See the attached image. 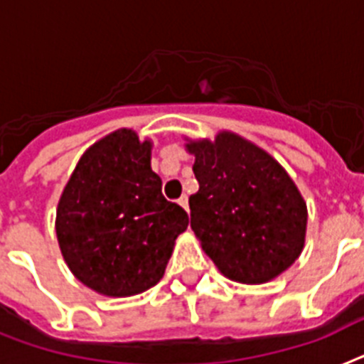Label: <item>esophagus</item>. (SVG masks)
Returning a JSON list of instances; mask_svg holds the SVG:
<instances>
[{
    "label": "esophagus",
    "mask_w": 364,
    "mask_h": 364,
    "mask_svg": "<svg viewBox=\"0 0 364 364\" xmlns=\"http://www.w3.org/2000/svg\"><path fill=\"white\" fill-rule=\"evenodd\" d=\"M178 204L180 206H182V208L186 210V212H189V204H188V197H186V195H182V197H180L178 199Z\"/></svg>",
    "instance_id": "34e87169"
}]
</instances>
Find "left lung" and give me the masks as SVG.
I'll return each instance as SVG.
<instances>
[{"mask_svg": "<svg viewBox=\"0 0 364 364\" xmlns=\"http://www.w3.org/2000/svg\"><path fill=\"white\" fill-rule=\"evenodd\" d=\"M199 191L189 197L191 229L230 281L264 284L296 262L307 234V203L269 152L234 132L189 139Z\"/></svg>", "mask_w": 364, "mask_h": 364, "instance_id": "1", "label": "left lung"}]
</instances>
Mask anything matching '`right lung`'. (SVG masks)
Segmentation results:
<instances>
[{"label":"right lung","instance_id":"right-lung-1","mask_svg":"<svg viewBox=\"0 0 364 364\" xmlns=\"http://www.w3.org/2000/svg\"><path fill=\"white\" fill-rule=\"evenodd\" d=\"M152 141L119 128L81 154L55 214L61 255L74 277L107 297L145 292L164 277L188 214L161 195Z\"/></svg>","mask_w":364,"mask_h":364}]
</instances>
